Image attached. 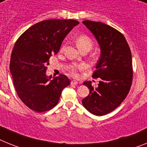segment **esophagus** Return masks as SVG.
Returning a JSON list of instances; mask_svg holds the SVG:
<instances>
[{
	"label": "esophagus",
	"instance_id": "obj_1",
	"mask_svg": "<svg viewBox=\"0 0 147 147\" xmlns=\"http://www.w3.org/2000/svg\"><path fill=\"white\" fill-rule=\"evenodd\" d=\"M78 82L77 81H76V80H72V81H71V84L76 85V84H78Z\"/></svg>",
	"mask_w": 147,
	"mask_h": 147
}]
</instances>
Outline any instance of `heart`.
<instances>
[{"instance_id":"b5f03b06","label":"heart","mask_w":147,"mask_h":147,"mask_svg":"<svg viewBox=\"0 0 147 147\" xmlns=\"http://www.w3.org/2000/svg\"><path fill=\"white\" fill-rule=\"evenodd\" d=\"M76 45L80 50H82V49H87L89 51L92 49V45H93V42H92V40L90 38V36H88L87 35H85V34H82V35L78 36L76 39ZM85 67V66L84 64H80V65H75V66H71L69 69V71L70 75L73 76H78V69H82Z\"/></svg>"}]
</instances>
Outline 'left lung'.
<instances>
[{
	"label": "left lung",
	"mask_w": 147,
	"mask_h": 147,
	"mask_svg": "<svg viewBox=\"0 0 147 147\" xmlns=\"http://www.w3.org/2000/svg\"><path fill=\"white\" fill-rule=\"evenodd\" d=\"M97 39L101 57L92 78H98V87L91 81L83 84L90 94L82 100L84 107L96 116L105 115L120 105L130 90L133 78L131 53L125 36L115 28L102 22H83Z\"/></svg>",
	"instance_id": "1"
}]
</instances>
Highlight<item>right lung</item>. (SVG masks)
<instances>
[{
    "label": "right lung",
    "instance_id": "add662e5",
    "mask_svg": "<svg viewBox=\"0 0 147 147\" xmlns=\"http://www.w3.org/2000/svg\"><path fill=\"white\" fill-rule=\"evenodd\" d=\"M79 24L73 19H49L38 22L18 37L11 55L9 70L18 96L30 109H52L69 79L60 75L54 79L45 71L52 54L60 50L64 38Z\"/></svg>",
    "mask_w": 147,
    "mask_h": 147
}]
</instances>
